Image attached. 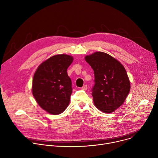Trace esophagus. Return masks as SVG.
<instances>
[{
	"label": "esophagus",
	"mask_w": 158,
	"mask_h": 158,
	"mask_svg": "<svg viewBox=\"0 0 158 158\" xmlns=\"http://www.w3.org/2000/svg\"><path fill=\"white\" fill-rule=\"evenodd\" d=\"M82 89L84 90V91H86V90L87 89V85H83V87H82Z\"/></svg>",
	"instance_id": "obj_1"
}]
</instances>
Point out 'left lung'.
Masks as SVG:
<instances>
[{
  "label": "left lung",
  "instance_id": "8db88e82",
  "mask_svg": "<svg viewBox=\"0 0 158 158\" xmlns=\"http://www.w3.org/2000/svg\"><path fill=\"white\" fill-rule=\"evenodd\" d=\"M85 60L94 73L92 96L95 106L104 113L113 112L124 103L130 91V81L124 67L102 52L86 56Z\"/></svg>",
  "mask_w": 158,
  "mask_h": 158
}]
</instances>
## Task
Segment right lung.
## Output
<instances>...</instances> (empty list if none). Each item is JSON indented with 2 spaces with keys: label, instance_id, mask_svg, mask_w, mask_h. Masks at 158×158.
<instances>
[{
  "label": "right lung",
  "instance_id": "right-lung-1",
  "mask_svg": "<svg viewBox=\"0 0 158 158\" xmlns=\"http://www.w3.org/2000/svg\"><path fill=\"white\" fill-rule=\"evenodd\" d=\"M73 57L57 54L42 62L34 75L32 94L39 106L48 113L57 115L69 106L73 92L67 70Z\"/></svg>",
  "mask_w": 158,
  "mask_h": 158
}]
</instances>
